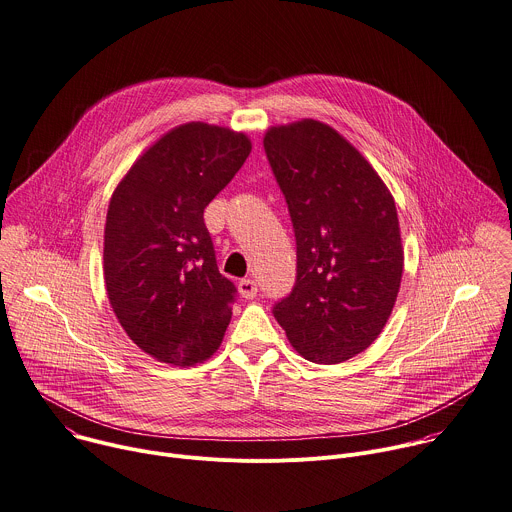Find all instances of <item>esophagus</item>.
I'll return each instance as SVG.
<instances>
[{
	"mask_svg": "<svg viewBox=\"0 0 512 512\" xmlns=\"http://www.w3.org/2000/svg\"><path fill=\"white\" fill-rule=\"evenodd\" d=\"M239 293H241V297H245V299H253V297L257 295V283H255L253 279H249V277L241 279V281H239Z\"/></svg>",
	"mask_w": 512,
	"mask_h": 512,
	"instance_id": "obj_1",
	"label": "esophagus"
}]
</instances>
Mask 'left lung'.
<instances>
[{"mask_svg":"<svg viewBox=\"0 0 512 512\" xmlns=\"http://www.w3.org/2000/svg\"><path fill=\"white\" fill-rule=\"evenodd\" d=\"M297 245V275L273 315L309 362L339 364L384 329L402 281L396 203L372 164L331 126L301 120L263 138Z\"/></svg>","mask_w":512,"mask_h":512,"instance_id":"left-lung-1","label":"left lung"}]
</instances>
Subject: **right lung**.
Returning <instances> with one entry per match:
<instances>
[{
    "mask_svg": "<svg viewBox=\"0 0 512 512\" xmlns=\"http://www.w3.org/2000/svg\"><path fill=\"white\" fill-rule=\"evenodd\" d=\"M249 152L243 132L181 124L112 193L104 229L108 299L128 337L158 362L195 366L223 342L237 287L219 273L203 213Z\"/></svg>",
    "mask_w": 512,
    "mask_h": 512,
    "instance_id": "right-lung-1",
    "label": "right lung"
}]
</instances>
